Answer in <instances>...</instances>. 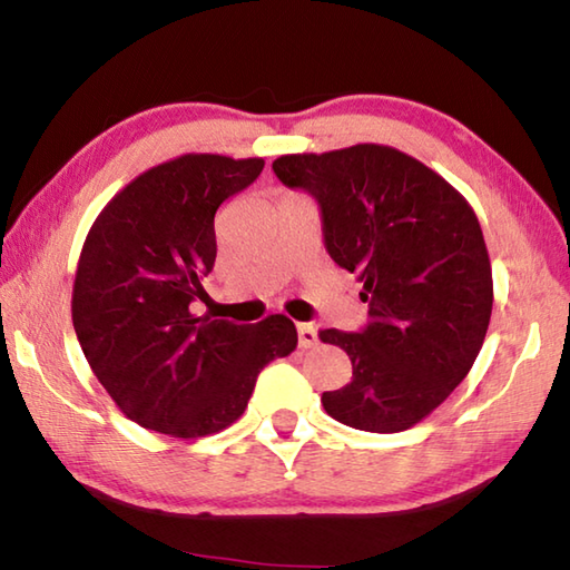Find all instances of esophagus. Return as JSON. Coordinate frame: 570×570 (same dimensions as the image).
<instances>
[{
  "label": "esophagus",
  "instance_id": "34e87169",
  "mask_svg": "<svg viewBox=\"0 0 570 570\" xmlns=\"http://www.w3.org/2000/svg\"><path fill=\"white\" fill-rule=\"evenodd\" d=\"M296 334H298V346H302V350H312V346H316V342H320L314 324H296Z\"/></svg>",
  "mask_w": 570,
  "mask_h": 570
}]
</instances>
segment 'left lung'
Masks as SVG:
<instances>
[{"label":"left lung","mask_w":570,"mask_h":570,"mask_svg":"<svg viewBox=\"0 0 570 570\" xmlns=\"http://www.w3.org/2000/svg\"><path fill=\"white\" fill-rule=\"evenodd\" d=\"M274 173L316 198L326 250L370 304L362 332H320L352 360V382L322 394L326 414L366 432L414 428L468 377L488 334L493 268L475 210L440 173L377 142L292 153Z\"/></svg>","instance_id":"8db88e82"}]
</instances>
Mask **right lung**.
<instances>
[{
	"mask_svg": "<svg viewBox=\"0 0 570 570\" xmlns=\"http://www.w3.org/2000/svg\"><path fill=\"white\" fill-rule=\"evenodd\" d=\"M264 158L186 153L115 193L82 244L72 324L85 360L125 417L196 440L244 414L258 372L296 350L284 314L258 324L190 314L216 262L218 206Z\"/></svg>",
	"mask_w": 570,
	"mask_h": 570,
	"instance_id": "obj_1",
	"label": "right lung"
}]
</instances>
